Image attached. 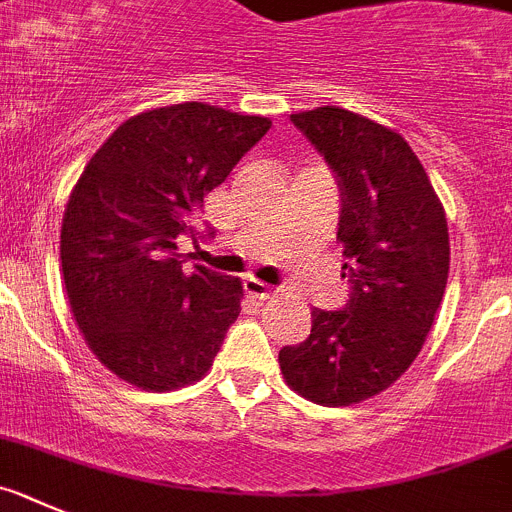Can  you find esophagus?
Segmentation results:
<instances>
[{
    "label": "esophagus",
    "instance_id": "obj_1",
    "mask_svg": "<svg viewBox=\"0 0 512 512\" xmlns=\"http://www.w3.org/2000/svg\"><path fill=\"white\" fill-rule=\"evenodd\" d=\"M245 293L252 298H260V301H265V298L273 296V288L267 283H262V280H255V278H245Z\"/></svg>",
    "mask_w": 512,
    "mask_h": 512
}]
</instances>
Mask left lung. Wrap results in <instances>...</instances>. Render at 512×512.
<instances>
[{
  "label": "left lung",
  "instance_id": "left-lung-1",
  "mask_svg": "<svg viewBox=\"0 0 512 512\" xmlns=\"http://www.w3.org/2000/svg\"><path fill=\"white\" fill-rule=\"evenodd\" d=\"M339 186L349 301L311 311V334L280 349L290 388L349 405L390 388L421 352L449 278V229L421 160L398 132L339 107L290 114Z\"/></svg>",
  "mask_w": 512,
  "mask_h": 512
}]
</instances>
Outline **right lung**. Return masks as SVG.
Returning a JSON list of instances; mask_svg holds the SVG:
<instances>
[{
    "label": "right lung",
    "instance_id": "right-lung-1",
    "mask_svg": "<svg viewBox=\"0 0 512 512\" xmlns=\"http://www.w3.org/2000/svg\"><path fill=\"white\" fill-rule=\"evenodd\" d=\"M267 130L270 119L201 101L153 109L119 124L78 178L63 214V283L86 344L122 380L173 390L214 362L242 283L186 270L178 237H199L204 196Z\"/></svg>",
    "mask_w": 512,
    "mask_h": 512
}]
</instances>
